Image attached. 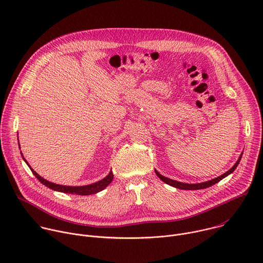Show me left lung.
Masks as SVG:
<instances>
[{"label":"left lung","mask_w":263,"mask_h":263,"mask_svg":"<svg viewBox=\"0 0 263 263\" xmlns=\"http://www.w3.org/2000/svg\"><path fill=\"white\" fill-rule=\"evenodd\" d=\"M241 156H239L237 162L232 166V168H230L228 172H226L224 174H222L221 176L215 178V179H212V180H209V181H206V182H203V183H198V184H187V183H182V182H178V181H175V180H172V179H168L162 175H160L156 170H155V173L156 175L160 178V180H162L163 182H165L166 184L173 186V187H176V189H179V190H185V191H197V190H203V189H207V187H210L212 186L213 184L219 182L220 180H222L224 177H227L228 175H230L231 173L234 172V170L237 167L240 159H241Z\"/></svg>","instance_id":"left-lung-1"}]
</instances>
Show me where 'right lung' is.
<instances>
[{"mask_svg":"<svg viewBox=\"0 0 263 263\" xmlns=\"http://www.w3.org/2000/svg\"><path fill=\"white\" fill-rule=\"evenodd\" d=\"M24 160H25V158H24ZM26 163L28 164L27 161H26ZM29 167H30V165H29ZM30 170L33 173V175L40 180V182H42L45 186L49 187V189H51L53 191L65 193V194L80 195V196L92 195V194H97V193L103 191L107 185H109L111 183L112 179H114V174H112V172H110L108 176H106L104 179H102L101 181H98V182H96L93 184H89V185H85V186H63V185H59V184H55V183L49 182V181L45 180L44 178H42L39 174L35 173V171H33L31 167H30Z\"/></svg>","mask_w":263,"mask_h":263,"instance_id":"1","label":"right lung"}]
</instances>
